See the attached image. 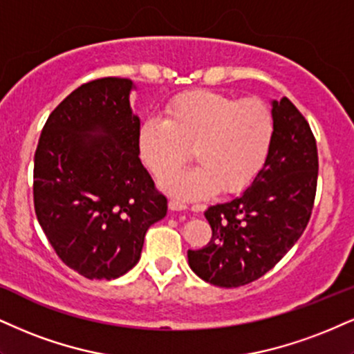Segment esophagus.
I'll return each mask as SVG.
<instances>
[{"label":"esophagus","instance_id":"obj_1","mask_svg":"<svg viewBox=\"0 0 354 354\" xmlns=\"http://www.w3.org/2000/svg\"><path fill=\"white\" fill-rule=\"evenodd\" d=\"M168 206H169V209H171V211H185L186 207H188L185 203L178 201V199H171V201L168 203Z\"/></svg>","mask_w":354,"mask_h":354}]
</instances>
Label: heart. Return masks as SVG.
I'll return each mask as SVG.
<instances>
[{
	"label": "heart",
	"instance_id": "heart-1",
	"mask_svg": "<svg viewBox=\"0 0 354 354\" xmlns=\"http://www.w3.org/2000/svg\"><path fill=\"white\" fill-rule=\"evenodd\" d=\"M165 113V120L148 118L142 123L138 150L156 180L172 174L194 150L200 166L161 183L174 198L203 199L219 188L241 193L266 163L274 117L262 100L191 91L169 100Z\"/></svg>",
	"mask_w": 354,
	"mask_h": 354
}]
</instances>
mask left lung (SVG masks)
Returning a JSON list of instances; mask_svg holds the SVG:
<instances>
[{
	"label": "left lung",
	"instance_id": "obj_1",
	"mask_svg": "<svg viewBox=\"0 0 354 354\" xmlns=\"http://www.w3.org/2000/svg\"><path fill=\"white\" fill-rule=\"evenodd\" d=\"M272 117L274 138L262 169L239 198L207 207L211 241L188 250L189 267L204 282L232 288L261 279L300 239L312 216L315 136L287 97L272 100Z\"/></svg>",
	"mask_w": 354,
	"mask_h": 354
}]
</instances>
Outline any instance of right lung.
<instances>
[{
  "mask_svg": "<svg viewBox=\"0 0 354 354\" xmlns=\"http://www.w3.org/2000/svg\"><path fill=\"white\" fill-rule=\"evenodd\" d=\"M130 79L92 80L49 115L34 155V209L59 259L91 280L140 261L168 201L140 161Z\"/></svg>",
  "mask_w": 354,
  "mask_h": 354,
  "instance_id": "1",
  "label": "right lung"
}]
</instances>
